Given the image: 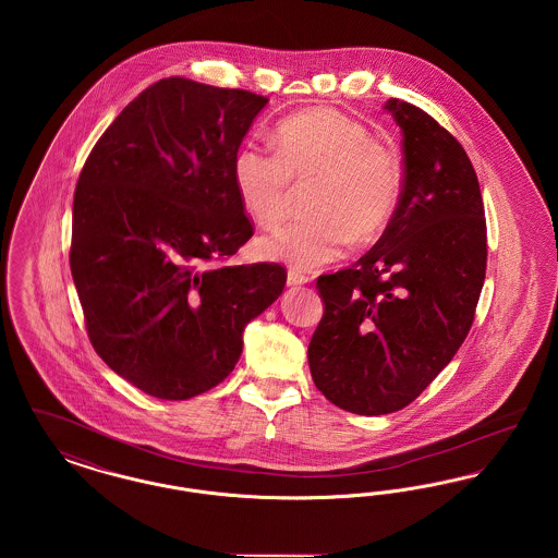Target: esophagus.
I'll return each mask as SVG.
<instances>
[{
  "instance_id": "esophagus-1",
  "label": "esophagus",
  "mask_w": 558,
  "mask_h": 558,
  "mask_svg": "<svg viewBox=\"0 0 558 558\" xmlns=\"http://www.w3.org/2000/svg\"><path fill=\"white\" fill-rule=\"evenodd\" d=\"M307 276L305 274H301V271H294L291 269L289 271V276H287V282H289V287H303V284H307Z\"/></svg>"
}]
</instances>
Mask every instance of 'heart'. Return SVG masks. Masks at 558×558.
I'll return each instance as SVG.
<instances>
[{"instance_id": "1", "label": "heart", "mask_w": 558, "mask_h": 558, "mask_svg": "<svg viewBox=\"0 0 558 558\" xmlns=\"http://www.w3.org/2000/svg\"><path fill=\"white\" fill-rule=\"evenodd\" d=\"M276 153L240 146L232 178L240 203L259 223H276L291 205L292 184L307 186L312 217L291 221L259 240V253L294 269L339 259L351 240L383 232L398 205L401 167L396 153L332 108H312L284 119Z\"/></svg>"}]
</instances>
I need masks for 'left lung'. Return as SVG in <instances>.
Listing matches in <instances>:
<instances>
[{"mask_svg":"<svg viewBox=\"0 0 558 558\" xmlns=\"http://www.w3.org/2000/svg\"><path fill=\"white\" fill-rule=\"evenodd\" d=\"M401 130L398 209L355 266L319 276L324 316L307 349L324 398L380 416L405 408L464 343L487 266L473 162L430 114L387 100Z\"/></svg>","mask_w":558,"mask_h":558,"instance_id":"8db88e82","label":"left lung"}]
</instances>
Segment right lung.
<instances>
[{
  "label": "right lung",
  "mask_w": 558,
  "mask_h": 558,
  "mask_svg": "<svg viewBox=\"0 0 558 558\" xmlns=\"http://www.w3.org/2000/svg\"><path fill=\"white\" fill-rule=\"evenodd\" d=\"M267 98L169 77L121 110L81 169L71 274L89 341L153 398L219 385L244 326L282 294L278 264L207 267L253 236L234 155Z\"/></svg>",
  "instance_id": "add662e5"
}]
</instances>
